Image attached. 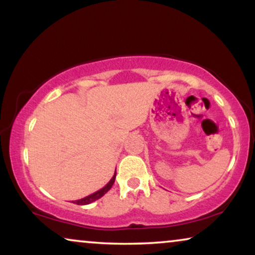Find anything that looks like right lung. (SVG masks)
I'll return each mask as SVG.
<instances>
[{"instance_id": "right-lung-1", "label": "right lung", "mask_w": 255, "mask_h": 255, "mask_svg": "<svg viewBox=\"0 0 255 255\" xmlns=\"http://www.w3.org/2000/svg\"><path fill=\"white\" fill-rule=\"evenodd\" d=\"M115 179H116V172H115L114 176L111 177V180L109 181V182H108L103 188H101L100 190H97V191H95V193H93V194L88 195V196L81 198V200L73 201L72 203H75V204H78V205H86V204L93 203V202H95L96 200H99V198L102 197L104 194H107L108 191L110 190V188L113 187V184H114V182H115Z\"/></svg>"}]
</instances>
